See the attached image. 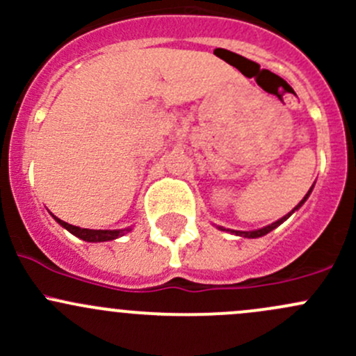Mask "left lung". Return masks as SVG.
I'll return each instance as SVG.
<instances>
[{"label": "left lung", "instance_id": "obj_1", "mask_svg": "<svg viewBox=\"0 0 356 356\" xmlns=\"http://www.w3.org/2000/svg\"><path fill=\"white\" fill-rule=\"evenodd\" d=\"M312 189H314V186H312V188H310V191H308V193H307V195H305V198H303V200H301V201H300V203H298V204H296V207H294V208H293V210H291L288 215H284V217H282V218H279V220H275V222H274V224L267 225V227H264V229H257V231H250V232H245V231H231V232H232V234H236V236H243V238H261V236L268 234V232H270V231H274V229H275V227H279V225H281V224H282V222H284V220H288V218L291 217V213H294V211H296V210H298V208H300V207H301V204H303V203H305V201H307V198H308V196H310ZM218 229H220V231H229V229H224V227H218Z\"/></svg>", "mask_w": 356, "mask_h": 356}]
</instances>
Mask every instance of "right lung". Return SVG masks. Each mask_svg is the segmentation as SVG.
Instances as JSON below:
<instances>
[{"label": "right lung", "instance_id": "1", "mask_svg": "<svg viewBox=\"0 0 356 356\" xmlns=\"http://www.w3.org/2000/svg\"><path fill=\"white\" fill-rule=\"evenodd\" d=\"M53 218H55V220L58 222L62 227H65L68 232H72V234L77 236L79 239H82V241H88V243L111 241V239H117V238H120V236L131 232V227L118 229V231L117 229H113V231H103V229H81V227H77V225H70V224H67V222L60 220V218L55 217V215H53Z\"/></svg>", "mask_w": 356, "mask_h": 356}]
</instances>
